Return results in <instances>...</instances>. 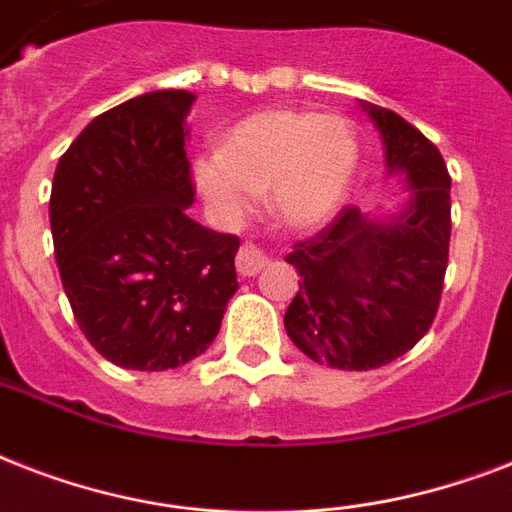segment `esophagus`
<instances>
[{"label":"esophagus","mask_w":512,"mask_h":512,"mask_svg":"<svg viewBox=\"0 0 512 512\" xmlns=\"http://www.w3.org/2000/svg\"><path fill=\"white\" fill-rule=\"evenodd\" d=\"M265 265H268V257H265V252L260 247H255L252 241H247V244H241L239 255H236V268H239L241 276H257V273L263 271Z\"/></svg>","instance_id":"esophagus-1"}]
</instances>
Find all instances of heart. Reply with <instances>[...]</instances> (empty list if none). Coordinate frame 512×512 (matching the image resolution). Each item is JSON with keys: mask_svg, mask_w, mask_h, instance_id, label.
<instances>
[{"mask_svg": "<svg viewBox=\"0 0 512 512\" xmlns=\"http://www.w3.org/2000/svg\"><path fill=\"white\" fill-rule=\"evenodd\" d=\"M358 138L340 114L268 108L233 127L220 151L193 164L196 188L220 220H239L255 196L289 228L335 215L356 175Z\"/></svg>", "mask_w": 512, "mask_h": 512, "instance_id": "1", "label": "heart"}]
</instances>
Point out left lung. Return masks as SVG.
Returning <instances> with one entry per match:
<instances>
[{
  "label": "left lung",
  "instance_id": "obj_1",
  "mask_svg": "<svg viewBox=\"0 0 512 512\" xmlns=\"http://www.w3.org/2000/svg\"><path fill=\"white\" fill-rule=\"evenodd\" d=\"M385 146V167L404 177L406 204L388 217L345 207L287 263L300 292L284 313L305 356L361 372L412 350L436 319L452 236V177L420 130L388 108L361 103Z\"/></svg>",
  "mask_w": 512,
  "mask_h": 512
}]
</instances>
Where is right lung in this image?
I'll return each instance as SVG.
<instances>
[{
  "instance_id": "obj_1",
  "label": "right lung",
  "mask_w": 512,
  "mask_h": 512,
  "mask_svg": "<svg viewBox=\"0 0 512 512\" xmlns=\"http://www.w3.org/2000/svg\"><path fill=\"white\" fill-rule=\"evenodd\" d=\"M196 95L146 92L95 116L52 177L55 263L74 319L111 364L162 372L220 332L239 239L188 217L185 116Z\"/></svg>"
}]
</instances>
